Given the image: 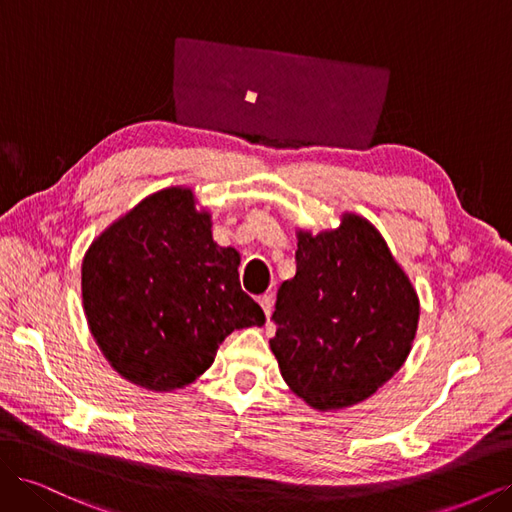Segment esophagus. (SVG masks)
Masks as SVG:
<instances>
[{
    "label": "esophagus",
    "mask_w": 512,
    "mask_h": 512,
    "mask_svg": "<svg viewBox=\"0 0 512 512\" xmlns=\"http://www.w3.org/2000/svg\"><path fill=\"white\" fill-rule=\"evenodd\" d=\"M262 312H265L267 318H271V312H273V294H262V297L258 299Z\"/></svg>",
    "instance_id": "1"
}]
</instances>
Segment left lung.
Returning <instances> with one entry per match:
<instances>
[{"instance_id":"1","label":"left lung","mask_w":512,"mask_h":512,"mask_svg":"<svg viewBox=\"0 0 512 512\" xmlns=\"http://www.w3.org/2000/svg\"><path fill=\"white\" fill-rule=\"evenodd\" d=\"M416 290L378 228L342 213L337 228L297 230V273L277 290L269 342L282 378L316 410L361 404L406 363Z\"/></svg>"}]
</instances>
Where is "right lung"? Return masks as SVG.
I'll list each match as a JSON object with an SVG mask.
<instances>
[{
    "instance_id": "add662e5",
    "label": "right lung",
    "mask_w": 512,
    "mask_h": 512,
    "mask_svg": "<svg viewBox=\"0 0 512 512\" xmlns=\"http://www.w3.org/2000/svg\"><path fill=\"white\" fill-rule=\"evenodd\" d=\"M239 262L235 247L213 241L211 213L190 188L143 198L83 258V309L106 361L156 393L203 376L232 331L265 324Z\"/></svg>"
}]
</instances>
